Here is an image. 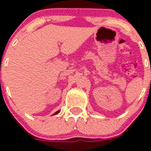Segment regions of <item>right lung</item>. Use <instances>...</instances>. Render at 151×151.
<instances>
[{
    "instance_id": "1",
    "label": "right lung",
    "mask_w": 151,
    "mask_h": 151,
    "mask_svg": "<svg viewBox=\"0 0 151 151\" xmlns=\"http://www.w3.org/2000/svg\"><path fill=\"white\" fill-rule=\"evenodd\" d=\"M60 113V110H58V111L56 112L55 113H54V114H53V115H56V114H57V113Z\"/></svg>"
}]
</instances>
